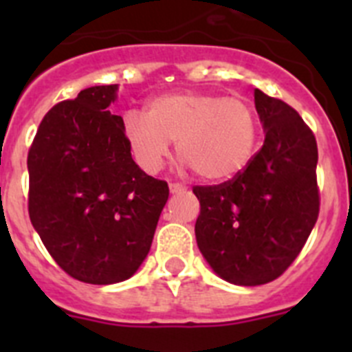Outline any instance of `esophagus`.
<instances>
[{"mask_svg":"<svg viewBox=\"0 0 352 352\" xmlns=\"http://www.w3.org/2000/svg\"><path fill=\"white\" fill-rule=\"evenodd\" d=\"M169 190L170 194H178V192L185 190V186L179 185V183H169Z\"/></svg>","mask_w":352,"mask_h":352,"instance_id":"obj_1","label":"esophagus"}]
</instances>
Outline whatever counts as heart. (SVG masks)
<instances>
[{
    "instance_id": "1",
    "label": "heart",
    "mask_w": 352,
    "mask_h": 352,
    "mask_svg": "<svg viewBox=\"0 0 352 352\" xmlns=\"http://www.w3.org/2000/svg\"><path fill=\"white\" fill-rule=\"evenodd\" d=\"M123 135L142 170L158 173L176 141L182 166L210 183L227 182L248 166L256 151L259 123L250 104L238 96L182 91L160 95L146 116L129 111Z\"/></svg>"
}]
</instances>
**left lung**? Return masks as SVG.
Returning a JSON list of instances; mask_svg holds the SVG:
<instances>
[{
	"label": "left lung",
	"instance_id": "8db88e82",
	"mask_svg": "<svg viewBox=\"0 0 352 352\" xmlns=\"http://www.w3.org/2000/svg\"><path fill=\"white\" fill-rule=\"evenodd\" d=\"M263 148L220 185L194 186L197 247L223 280L263 285L296 259L319 217L317 142L285 102L254 91Z\"/></svg>",
	"mask_w": 352,
	"mask_h": 352
}]
</instances>
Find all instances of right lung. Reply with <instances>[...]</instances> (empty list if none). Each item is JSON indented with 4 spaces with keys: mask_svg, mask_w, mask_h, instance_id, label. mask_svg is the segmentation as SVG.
Returning a JSON list of instances; mask_svg holds the SVG:
<instances>
[{
    "mask_svg": "<svg viewBox=\"0 0 352 352\" xmlns=\"http://www.w3.org/2000/svg\"><path fill=\"white\" fill-rule=\"evenodd\" d=\"M118 84L91 86L43 116L28 153V210L65 273L86 284L123 282L148 256L169 186L133 162Z\"/></svg>",
    "mask_w": 352,
    "mask_h": 352,
    "instance_id": "obj_1",
    "label": "right lung"
}]
</instances>
